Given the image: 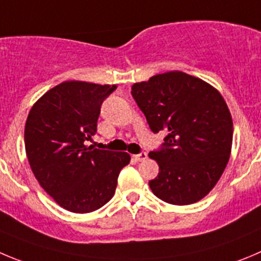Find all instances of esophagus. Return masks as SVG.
Listing matches in <instances>:
<instances>
[{
    "label": "esophagus",
    "instance_id": "34e87169",
    "mask_svg": "<svg viewBox=\"0 0 261 261\" xmlns=\"http://www.w3.org/2000/svg\"><path fill=\"white\" fill-rule=\"evenodd\" d=\"M133 158L136 161V162H142V161L147 160L148 154L145 152H142V153H139V154H134Z\"/></svg>",
    "mask_w": 261,
    "mask_h": 261
}]
</instances>
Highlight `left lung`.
Wrapping results in <instances>:
<instances>
[{"mask_svg": "<svg viewBox=\"0 0 261 261\" xmlns=\"http://www.w3.org/2000/svg\"><path fill=\"white\" fill-rule=\"evenodd\" d=\"M153 133H167L160 150L149 153L160 172L150 180L154 196L177 206L207 196L230 157L233 121L220 92L180 70L155 74L131 87Z\"/></svg>", "mask_w": 261, "mask_h": 261, "instance_id": "obj_1", "label": "left lung"}]
</instances>
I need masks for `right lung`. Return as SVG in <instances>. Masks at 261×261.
Returning <instances> with one entry per match:
<instances>
[{
    "mask_svg": "<svg viewBox=\"0 0 261 261\" xmlns=\"http://www.w3.org/2000/svg\"><path fill=\"white\" fill-rule=\"evenodd\" d=\"M116 85L65 81L33 104L24 143L40 186L60 207L75 214L100 208L113 197L119 171L130 164L126 152L85 145L96 133L103 100Z\"/></svg>",
    "mask_w": 261,
    "mask_h": 261,
    "instance_id": "right-lung-1",
    "label": "right lung"
}]
</instances>
